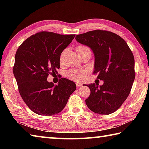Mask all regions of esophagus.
I'll list each match as a JSON object with an SVG mask.
<instances>
[{"mask_svg":"<svg viewBox=\"0 0 149 149\" xmlns=\"http://www.w3.org/2000/svg\"><path fill=\"white\" fill-rule=\"evenodd\" d=\"M83 85L82 84H81V83H76V86L77 87H81Z\"/></svg>","mask_w":149,"mask_h":149,"instance_id":"esophagus-1","label":"esophagus"}]
</instances>
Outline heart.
Masks as SVG:
<instances>
[{
    "instance_id": "obj_1",
    "label": "heart",
    "mask_w": 149,
    "mask_h": 149,
    "mask_svg": "<svg viewBox=\"0 0 149 149\" xmlns=\"http://www.w3.org/2000/svg\"><path fill=\"white\" fill-rule=\"evenodd\" d=\"M85 50H90L89 48L84 45L78 46L76 49L77 52L83 51ZM64 52H62V56L64 54ZM87 74L86 70H70L66 72V76L70 79L74 81H80L84 79Z\"/></svg>"
}]
</instances>
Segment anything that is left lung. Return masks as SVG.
Segmentation results:
<instances>
[{
	"mask_svg": "<svg viewBox=\"0 0 149 149\" xmlns=\"http://www.w3.org/2000/svg\"><path fill=\"white\" fill-rule=\"evenodd\" d=\"M76 41L91 48L95 56L97 78L104 84H91V94L85 100L97 114H110L119 108L130 95L135 79V60L132 50L117 34L94 30L76 35Z\"/></svg>",
	"mask_w": 149,
	"mask_h": 149,
	"instance_id": "left-lung-1",
	"label": "left lung"
}]
</instances>
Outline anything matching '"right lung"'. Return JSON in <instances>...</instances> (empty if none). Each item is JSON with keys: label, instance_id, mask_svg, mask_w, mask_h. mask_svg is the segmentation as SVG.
<instances>
[{"label": "right lung", "instance_id": "1", "mask_svg": "<svg viewBox=\"0 0 149 149\" xmlns=\"http://www.w3.org/2000/svg\"><path fill=\"white\" fill-rule=\"evenodd\" d=\"M75 35L41 31L22 42L15 55L13 68L19 94L33 112L52 116L61 112L76 89L72 81L62 78L58 85L47 81L60 68V56Z\"/></svg>", "mask_w": 149, "mask_h": 149}]
</instances>
